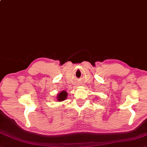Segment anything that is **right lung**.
Returning <instances> with one entry per match:
<instances>
[{
    "instance_id": "right-lung-1",
    "label": "right lung",
    "mask_w": 147,
    "mask_h": 147,
    "mask_svg": "<svg viewBox=\"0 0 147 147\" xmlns=\"http://www.w3.org/2000/svg\"><path fill=\"white\" fill-rule=\"evenodd\" d=\"M68 94L65 90H62L57 95V102H62L67 98Z\"/></svg>"
}]
</instances>
